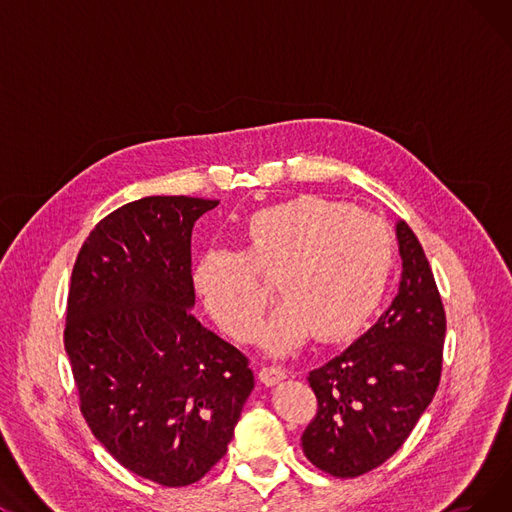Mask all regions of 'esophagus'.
I'll use <instances>...</instances> for the list:
<instances>
[{
    "label": "esophagus",
    "mask_w": 512,
    "mask_h": 512,
    "mask_svg": "<svg viewBox=\"0 0 512 512\" xmlns=\"http://www.w3.org/2000/svg\"><path fill=\"white\" fill-rule=\"evenodd\" d=\"M284 378H286V371L280 369V367L267 365V367H261V369H259V380H261L265 386H276V384L282 382Z\"/></svg>",
    "instance_id": "34e87169"
}]
</instances>
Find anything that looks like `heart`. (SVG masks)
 I'll use <instances>...</instances> for the list:
<instances>
[{
	"mask_svg": "<svg viewBox=\"0 0 512 512\" xmlns=\"http://www.w3.org/2000/svg\"><path fill=\"white\" fill-rule=\"evenodd\" d=\"M238 238V251L209 249L193 272L201 303L236 342L259 330L267 303L261 278L274 276L282 299L263 328V346L276 355L309 336L351 340L384 303L394 240L367 211L305 195L253 211Z\"/></svg>",
	"mask_w": 512,
	"mask_h": 512,
	"instance_id": "1",
	"label": "heart"
}]
</instances>
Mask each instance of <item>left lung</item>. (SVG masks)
<instances>
[{"label": "left lung", "instance_id": "left-lung-1", "mask_svg": "<svg viewBox=\"0 0 512 512\" xmlns=\"http://www.w3.org/2000/svg\"><path fill=\"white\" fill-rule=\"evenodd\" d=\"M396 299L344 353L313 369L317 413L301 436L307 459L334 477H359L405 444L442 375L446 313L419 238L398 222Z\"/></svg>", "mask_w": 512, "mask_h": 512}]
</instances>
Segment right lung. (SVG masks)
I'll return each mask as SVG.
<instances>
[{"mask_svg": "<svg viewBox=\"0 0 512 512\" xmlns=\"http://www.w3.org/2000/svg\"><path fill=\"white\" fill-rule=\"evenodd\" d=\"M220 201L145 197L80 247L64 346L78 405L114 459L166 488L220 463L255 380L249 359L191 313V234Z\"/></svg>", "mask_w": 512, "mask_h": 512, "instance_id": "add662e5", "label": "right lung"}]
</instances>
